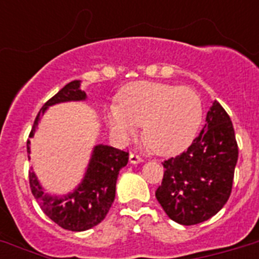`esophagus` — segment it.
Masks as SVG:
<instances>
[{"instance_id":"34e87169","label":"esophagus","mask_w":259,"mask_h":259,"mask_svg":"<svg viewBox=\"0 0 259 259\" xmlns=\"http://www.w3.org/2000/svg\"><path fill=\"white\" fill-rule=\"evenodd\" d=\"M129 161L130 164H140V162H142V157L136 153H130Z\"/></svg>"}]
</instances>
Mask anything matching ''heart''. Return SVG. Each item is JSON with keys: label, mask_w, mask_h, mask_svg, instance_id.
<instances>
[{"label": "heart", "mask_w": 259, "mask_h": 259, "mask_svg": "<svg viewBox=\"0 0 259 259\" xmlns=\"http://www.w3.org/2000/svg\"><path fill=\"white\" fill-rule=\"evenodd\" d=\"M117 101L105 110L111 133L127 141L142 123L145 141L161 156L187 149L203 122V102L191 87L141 80L122 87Z\"/></svg>", "instance_id": "1"}]
</instances>
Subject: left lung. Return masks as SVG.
Wrapping results in <instances>:
<instances>
[{
    "instance_id": "left-lung-1",
    "label": "left lung",
    "mask_w": 259,
    "mask_h": 259,
    "mask_svg": "<svg viewBox=\"0 0 259 259\" xmlns=\"http://www.w3.org/2000/svg\"><path fill=\"white\" fill-rule=\"evenodd\" d=\"M204 127L181 154L162 162L165 168L156 197L179 225L192 226L212 218L231 193L238 145L229 114L213 101Z\"/></svg>"
}]
</instances>
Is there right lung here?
Returning <instances> with one entry per match:
<instances>
[{
	"mask_svg": "<svg viewBox=\"0 0 259 259\" xmlns=\"http://www.w3.org/2000/svg\"><path fill=\"white\" fill-rule=\"evenodd\" d=\"M86 93L80 90V80H72L56 95L46 102L34 119L29 137H33L36 127L50 106L63 102L84 101ZM30 141L26 149L30 153ZM29 157V156H28ZM129 161V153L109 145L94 148L83 180L72 192L56 196L44 192L34 172H29V185L40 208L51 221L70 231H84L99 225L109 212L115 197V185L119 170Z\"/></svg>",
	"mask_w": 259,
	"mask_h": 259,
	"instance_id": "add662e5",
	"label": "right lung"
}]
</instances>
